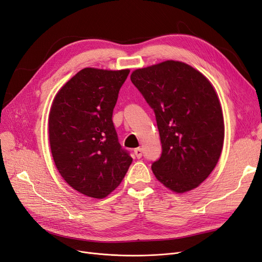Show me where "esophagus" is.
<instances>
[{"instance_id": "esophagus-1", "label": "esophagus", "mask_w": 262, "mask_h": 262, "mask_svg": "<svg viewBox=\"0 0 262 262\" xmlns=\"http://www.w3.org/2000/svg\"><path fill=\"white\" fill-rule=\"evenodd\" d=\"M134 153H135V156H136L137 159H141V157H142V149H141V148L135 149V150H134Z\"/></svg>"}]
</instances>
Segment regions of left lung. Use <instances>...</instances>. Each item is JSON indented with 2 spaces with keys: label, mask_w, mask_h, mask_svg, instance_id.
Instances as JSON below:
<instances>
[{
  "label": "left lung",
  "mask_w": 262,
  "mask_h": 262,
  "mask_svg": "<svg viewBox=\"0 0 262 262\" xmlns=\"http://www.w3.org/2000/svg\"><path fill=\"white\" fill-rule=\"evenodd\" d=\"M132 83L156 114L161 158L152 171L177 193L195 189L215 168L225 125L214 87L187 63L167 60L135 70Z\"/></svg>",
  "instance_id": "1"
}]
</instances>
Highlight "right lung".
<instances>
[{
    "label": "right lung",
    "mask_w": 262,
    "mask_h": 262,
    "mask_svg": "<svg viewBox=\"0 0 262 262\" xmlns=\"http://www.w3.org/2000/svg\"><path fill=\"white\" fill-rule=\"evenodd\" d=\"M128 74L85 68L63 85L52 105L48 132L56 167L68 185L90 198L110 194L133 162L112 122Z\"/></svg>",
    "instance_id": "right-lung-1"
}]
</instances>
